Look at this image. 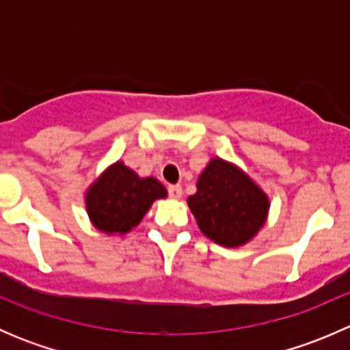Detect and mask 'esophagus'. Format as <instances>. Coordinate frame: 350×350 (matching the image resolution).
I'll use <instances>...</instances> for the list:
<instances>
[{"label":"esophagus","mask_w":350,"mask_h":350,"mask_svg":"<svg viewBox=\"0 0 350 350\" xmlns=\"http://www.w3.org/2000/svg\"><path fill=\"white\" fill-rule=\"evenodd\" d=\"M169 196L174 198V200H179V198L183 196L181 185H171V186H169Z\"/></svg>","instance_id":"esophagus-1"}]
</instances>
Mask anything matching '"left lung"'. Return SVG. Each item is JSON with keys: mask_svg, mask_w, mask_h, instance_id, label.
Here are the masks:
<instances>
[{"mask_svg": "<svg viewBox=\"0 0 350 350\" xmlns=\"http://www.w3.org/2000/svg\"><path fill=\"white\" fill-rule=\"evenodd\" d=\"M201 234L224 247H241L266 225L271 201L243 169L225 159H210L188 196Z\"/></svg>", "mask_w": 350, "mask_h": 350, "instance_id": "left-lung-1", "label": "left lung"}]
</instances>
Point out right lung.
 Wrapping results in <instances>:
<instances>
[{
	"mask_svg": "<svg viewBox=\"0 0 350 350\" xmlns=\"http://www.w3.org/2000/svg\"><path fill=\"white\" fill-rule=\"evenodd\" d=\"M165 196L167 189L159 179L140 178L123 161H116L88 186L84 204L96 230L125 235L140 224L155 200Z\"/></svg>",
	"mask_w": 350,
	"mask_h": 350,
	"instance_id": "add662e5",
	"label": "right lung"
}]
</instances>
